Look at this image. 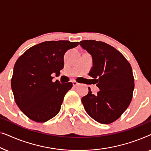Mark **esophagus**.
Wrapping results in <instances>:
<instances>
[{"mask_svg":"<svg viewBox=\"0 0 151 151\" xmlns=\"http://www.w3.org/2000/svg\"><path fill=\"white\" fill-rule=\"evenodd\" d=\"M72 84H73V86H78L79 85V83H78L77 82H76V81H73L72 82Z\"/></svg>","mask_w":151,"mask_h":151,"instance_id":"obj_1","label":"esophagus"}]
</instances>
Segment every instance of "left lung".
<instances>
[{"instance_id":"8db88e82","label":"left lung","mask_w":151,"mask_h":151,"mask_svg":"<svg viewBox=\"0 0 151 151\" xmlns=\"http://www.w3.org/2000/svg\"><path fill=\"white\" fill-rule=\"evenodd\" d=\"M91 55L93 67L88 75L96 80L100 88L97 95L90 88L82 98L86 112L99 123L107 124L118 119L131 102L134 78L131 66L114 47L96 40L80 42Z\"/></svg>"}]
</instances>
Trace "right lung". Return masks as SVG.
Here are the masks:
<instances>
[{"instance_id": "add662e5", "label": "right lung", "mask_w": 151, "mask_h": 151, "mask_svg": "<svg viewBox=\"0 0 151 151\" xmlns=\"http://www.w3.org/2000/svg\"><path fill=\"white\" fill-rule=\"evenodd\" d=\"M78 45L68 40L45 41L27 49L16 62L12 89L18 106L29 119L45 122L59 113L73 84L53 82L51 75H60L66 51Z\"/></svg>"}]
</instances>
